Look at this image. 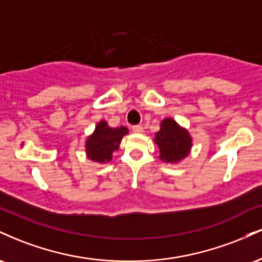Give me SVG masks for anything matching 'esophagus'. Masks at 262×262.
Instances as JSON below:
<instances>
[{
    "label": "esophagus",
    "instance_id": "obj_1",
    "mask_svg": "<svg viewBox=\"0 0 262 262\" xmlns=\"http://www.w3.org/2000/svg\"><path fill=\"white\" fill-rule=\"evenodd\" d=\"M132 130H133V133L140 134L143 133V127H141V125H133V127H132Z\"/></svg>",
    "mask_w": 262,
    "mask_h": 262
}]
</instances>
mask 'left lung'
Returning <instances> with one entry per match:
<instances>
[{
	"mask_svg": "<svg viewBox=\"0 0 262 262\" xmlns=\"http://www.w3.org/2000/svg\"><path fill=\"white\" fill-rule=\"evenodd\" d=\"M159 148V159L166 164H177L191 154L192 137L188 129L177 123L173 118L162 119L160 130L156 132L154 138Z\"/></svg>",
	"mask_w": 262,
	"mask_h": 262,
	"instance_id": "8db88e82",
	"label": "left lung"
}]
</instances>
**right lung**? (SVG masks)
<instances>
[{
  "mask_svg": "<svg viewBox=\"0 0 262 262\" xmlns=\"http://www.w3.org/2000/svg\"><path fill=\"white\" fill-rule=\"evenodd\" d=\"M129 133L127 127L112 128L107 121L102 119L96 124L95 130L85 140V152L89 160L97 164H108L113 158V152L121 145L124 135Z\"/></svg>",
  "mask_w": 262,
  "mask_h": 262,
  "instance_id": "1",
  "label": "right lung"
}]
</instances>
